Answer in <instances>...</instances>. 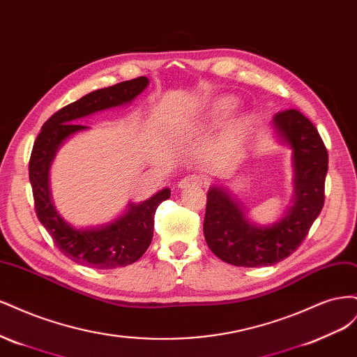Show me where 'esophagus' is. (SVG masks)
<instances>
[{
	"mask_svg": "<svg viewBox=\"0 0 357 357\" xmlns=\"http://www.w3.org/2000/svg\"><path fill=\"white\" fill-rule=\"evenodd\" d=\"M202 185H205V178L202 176H197L192 174L188 176L183 180L178 181V189H189V188H201Z\"/></svg>",
	"mask_w": 357,
	"mask_h": 357,
	"instance_id": "1",
	"label": "esophagus"
}]
</instances>
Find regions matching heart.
<instances>
[{
  "mask_svg": "<svg viewBox=\"0 0 357 357\" xmlns=\"http://www.w3.org/2000/svg\"><path fill=\"white\" fill-rule=\"evenodd\" d=\"M240 101L235 96H219L214 98L210 102L202 105L201 109L189 117L186 121V129L189 132H199L207 131L214 126L220 125L223 121H226L236 109H238ZM234 135V126H228L225 131V139L228 142Z\"/></svg>",
  "mask_w": 357,
  "mask_h": 357,
  "instance_id": "1",
  "label": "heart"
}]
</instances>
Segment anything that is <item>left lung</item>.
Here are the masks:
<instances>
[{"label": "left lung", "mask_w": 357, "mask_h": 357, "mask_svg": "<svg viewBox=\"0 0 357 357\" xmlns=\"http://www.w3.org/2000/svg\"><path fill=\"white\" fill-rule=\"evenodd\" d=\"M273 132L291 150L290 207L269 225L255 223L232 193L220 183L207 192L204 235L211 252L235 266H271L294 253L304 241L325 202L328 152L316 126L298 110L274 116Z\"/></svg>", "instance_id": "1"}]
</instances>
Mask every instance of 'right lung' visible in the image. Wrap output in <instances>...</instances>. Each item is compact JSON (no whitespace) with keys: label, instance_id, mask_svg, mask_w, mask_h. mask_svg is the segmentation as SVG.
<instances>
[{"label":"right lung","instance_id":"1","mask_svg":"<svg viewBox=\"0 0 357 357\" xmlns=\"http://www.w3.org/2000/svg\"><path fill=\"white\" fill-rule=\"evenodd\" d=\"M147 86V77H138L82 96L56 112L43 125L32 147L29 181L37 218L61 253L79 265L113 269L138 261L152 243L158 205L171 197L169 188H164L146 201L129 202L110 222L91 226H74L67 222L52 199V164L59 149L70 138L89 129V126L79 123L82 119L132 104Z\"/></svg>","mask_w":357,"mask_h":357}]
</instances>
